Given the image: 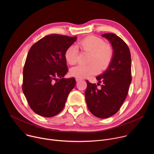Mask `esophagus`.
<instances>
[{
	"label": "esophagus",
	"mask_w": 154,
	"mask_h": 154,
	"mask_svg": "<svg viewBox=\"0 0 154 154\" xmlns=\"http://www.w3.org/2000/svg\"><path fill=\"white\" fill-rule=\"evenodd\" d=\"M82 80V78H79V77H75V80H76L77 82H79V81H80V80Z\"/></svg>",
	"instance_id": "esophagus-1"
}]
</instances>
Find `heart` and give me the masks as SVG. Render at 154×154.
Returning a JSON list of instances; mask_svg holds the SVG:
<instances>
[{
  "instance_id": "1",
  "label": "heart",
  "mask_w": 154,
  "mask_h": 154,
  "mask_svg": "<svg viewBox=\"0 0 154 154\" xmlns=\"http://www.w3.org/2000/svg\"><path fill=\"white\" fill-rule=\"evenodd\" d=\"M78 46L82 51L90 52L88 63L87 65H79L70 70V74L75 77L85 78L105 70L111 64L114 50L112 45L105 42L104 40L94 35L85 37L78 42ZM79 50L75 46H71L64 52L66 61L70 65H74L78 61Z\"/></svg>"
}]
</instances>
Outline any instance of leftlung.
I'll list each match as a JSON object with an SVG mask.
<instances>
[{"mask_svg": "<svg viewBox=\"0 0 154 154\" xmlns=\"http://www.w3.org/2000/svg\"><path fill=\"white\" fill-rule=\"evenodd\" d=\"M103 37L111 42L114 50L113 60L108 68L97 76L96 83L86 80L85 99L90 112L95 116L105 119L116 114L123 104L131 81V55L127 44L114 33H105Z\"/></svg>", "mask_w": 154, "mask_h": 154, "instance_id": "obj_1", "label": "left lung"}]
</instances>
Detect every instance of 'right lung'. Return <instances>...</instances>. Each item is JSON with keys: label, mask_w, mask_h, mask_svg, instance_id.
Listing matches in <instances>:
<instances>
[{"label": "right lung", "mask_w": 154, "mask_h": 154, "mask_svg": "<svg viewBox=\"0 0 154 154\" xmlns=\"http://www.w3.org/2000/svg\"><path fill=\"white\" fill-rule=\"evenodd\" d=\"M77 36L52 34L43 37L30 48L23 69L22 89L32 110L46 118L63 109L75 78L63 77L68 71L64 52Z\"/></svg>", "instance_id": "obj_1"}]
</instances>
